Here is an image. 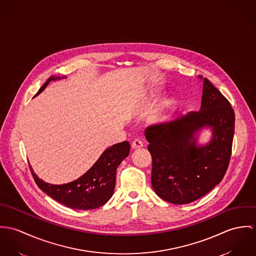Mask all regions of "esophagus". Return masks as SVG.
<instances>
[{"label": "esophagus", "instance_id": "obj_1", "mask_svg": "<svg viewBox=\"0 0 256 256\" xmlns=\"http://www.w3.org/2000/svg\"><path fill=\"white\" fill-rule=\"evenodd\" d=\"M142 146H143V143L140 140H134L132 143V149H140V148H142Z\"/></svg>", "mask_w": 256, "mask_h": 256}]
</instances>
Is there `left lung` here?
I'll use <instances>...</instances> for the list:
<instances>
[{
  "label": "left lung",
  "instance_id": "8db88e82",
  "mask_svg": "<svg viewBox=\"0 0 256 256\" xmlns=\"http://www.w3.org/2000/svg\"><path fill=\"white\" fill-rule=\"evenodd\" d=\"M203 82L198 112H190L145 130L152 156L151 184L156 194L172 204H188L213 190L230 163L234 113L230 102L207 78ZM212 130L206 144L196 134Z\"/></svg>",
  "mask_w": 256,
  "mask_h": 256
}]
</instances>
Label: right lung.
<instances>
[{
  "label": "right lung",
  "mask_w": 256,
  "mask_h": 256,
  "mask_svg": "<svg viewBox=\"0 0 256 256\" xmlns=\"http://www.w3.org/2000/svg\"><path fill=\"white\" fill-rule=\"evenodd\" d=\"M66 76H51L41 86L35 96L39 95L51 82ZM130 150L128 142L116 143L107 148L94 165L78 180L52 184L39 178L30 166L31 174L39 188L64 206L76 210H92L104 205L114 194L116 174L118 165L126 159Z\"/></svg>",
  "instance_id": "obj_1"
}]
</instances>
